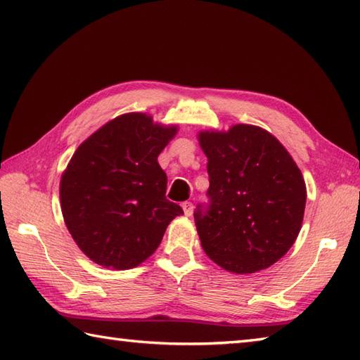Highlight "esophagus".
<instances>
[{"mask_svg":"<svg viewBox=\"0 0 360 360\" xmlns=\"http://www.w3.org/2000/svg\"><path fill=\"white\" fill-rule=\"evenodd\" d=\"M182 210H184V213H186L187 217H188V215H192V212H193V204L190 202V201L182 202Z\"/></svg>","mask_w":360,"mask_h":360,"instance_id":"34e87169","label":"esophagus"}]
</instances>
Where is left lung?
<instances>
[{
    "instance_id": "1",
    "label": "left lung",
    "mask_w": 360,
    "mask_h": 360,
    "mask_svg": "<svg viewBox=\"0 0 360 360\" xmlns=\"http://www.w3.org/2000/svg\"><path fill=\"white\" fill-rule=\"evenodd\" d=\"M207 156L209 210L195 212L201 246L232 274H254L277 263L302 229L307 186L277 137L238 124L200 131Z\"/></svg>"
}]
</instances>
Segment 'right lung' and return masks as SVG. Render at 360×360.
Returning a JSON list of instances; mask_svg holds the SVG:
<instances>
[{
  "mask_svg": "<svg viewBox=\"0 0 360 360\" xmlns=\"http://www.w3.org/2000/svg\"><path fill=\"white\" fill-rule=\"evenodd\" d=\"M176 133L178 127L150 114L127 112L75 150L60 179V204L75 244L94 263L133 269L184 213L165 198L167 174L158 162Z\"/></svg>",
  "mask_w": 360,
  "mask_h": 360,
  "instance_id": "right-lung-1",
  "label": "right lung"
}]
</instances>
